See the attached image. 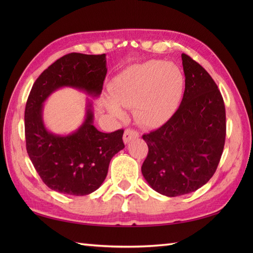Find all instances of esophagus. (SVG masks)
<instances>
[{"label": "esophagus", "instance_id": "obj_1", "mask_svg": "<svg viewBox=\"0 0 253 253\" xmlns=\"http://www.w3.org/2000/svg\"><path fill=\"white\" fill-rule=\"evenodd\" d=\"M138 137H139V133L137 131L132 130V129H126L125 132H124L123 139L125 143H129L131 140H133V139H136Z\"/></svg>", "mask_w": 253, "mask_h": 253}]
</instances>
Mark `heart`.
I'll return each mask as SVG.
<instances>
[{"label":"heart","mask_w":253,"mask_h":253,"mask_svg":"<svg viewBox=\"0 0 253 253\" xmlns=\"http://www.w3.org/2000/svg\"><path fill=\"white\" fill-rule=\"evenodd\" d=\"M185 79L171 63L148 61L124 69L111 84L112 99L106 100L109 111L123 116L121 106H135V116L149 128L162 126L178 107Z\"/></svg>","instance_id":"obj_1"}]
</instances>
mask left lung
Masks as SVG:
<instances>
[{
    "mask_svg": "<svg viewBox=\"0 0 253 253\" xmlns=\"http://www.w3.org/2000/svg\"><path fill=\"white\" fill-rule=\"evenodd\" d=\"M185 92L175 114L143 135L149 147L141 171L149 186L166 197L198 190L211 179L221 160L226 114L216 84L200 64L181 54Z\"/></svg>",
    "mask_w": 253,
    "mask_h": 253,
    "instance_id": "8db88e82",
    "label": "left lung"
}]
</instances>
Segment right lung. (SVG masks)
<instances>
[{
  "mask_svg": "<svg viewBox=\"0 0 253 253\" xmlns=\"http://www.w3.org/2000/svg\"><path fill=\"white\" fill-rule=\"evenodd\" d=\"M107 73L105 54L71 53L47 67L32 85L25 110L26 148L37 173L50 189L85 196L103 184L112 158L125 148L124 130L105 133L93 125L92 101L87 99L84 123L68 135L45 127L43 103L61 88L98 98Z\"/></svg>",
  "mask_w": 253,
  "mask_h": 253,
  "instance_id": "right-lung-1",
  "label": "right lung"
}]
</instances>
